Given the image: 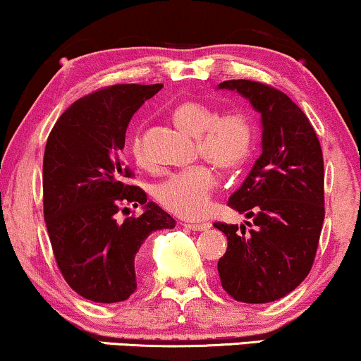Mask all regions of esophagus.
<instances>
[{"label":"esophagus","instance_id":"34e87169","mask_svg":"<svg viewBox=\"0 0 361 361\" xmlns=\"http://www.w3.org/2000/svg\"><path fill=\"white\" fill-rule=\"evenodd\" d=\"M185 227L195 230V232H203V230L210 228V224H185Z\"/></svg>","mask_w":361,"mask_h":361}]
</instances>
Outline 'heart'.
<instances>
[{
	"label": "heart",
	"instance_id": "1",
	"mask_svg": "<svg viewBox=\"0 0 361 361\" xmlns=\"http://www.w3.org/2000/svg\"><path fill=\"white\" fill-rule=\"evenodd\" d=\"M180 129L197 136L200 154L220 169H235L247 161L254 146V126L245 114L228 112L219 116L215 109L197 101L181 102L173 112ZM131 151L139 164L146 161L142 142L133 139ZM215 176L207 164H195L173 173L156 186V200L168 212L183 219L205 215Z\"/></svg>",
	"mask_w": 361,
	"mask_h": 361
}]
</instances>
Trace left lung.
Listing matches in <instances>:
<instances>
[{
	"mask_svg": "<svg viewBox=\"0 0 361 361\" xmlns=\"http://www.w3.org/2000/svg\"><path fill=\"white\" fill-rule=\"evenodd\" d=\"M260 114L262 154L228 198L252 219L214 224L227 235L219 260L222 288L235 301L262 305L284 298L310 274L324 220V164L305 112L281 90L254 80H225Z\"/></svg>",
	"mask_w": 361,
	"mask_h": 361,
	"instance_id": "obj_1",
	"label": "left lung"
}]
</instances>
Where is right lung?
Masks as SVG:
<instances>
[{
    "label": "right lung",
    "mask_w": 361,
    "mask_h": 361,
    "mask_svg": "<svg viewBox=\"0 0 361 361\" xmlns=\"http://www.w3.org/2000/svg\"><path fill=\"white\" fill-rule=\"evenodd\" d=\"M161 84H117L79 99L59 117L43 154V215L67 284L94 302L126 301L145 269V242L175 219L139 186L123 149L129 121ZM143 214L116 222L123 204ZM127 209H123L125 211Z\"/></svg>",
    "instance_id": "add662e5"
}]
</instances>
